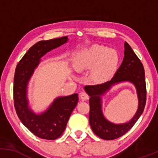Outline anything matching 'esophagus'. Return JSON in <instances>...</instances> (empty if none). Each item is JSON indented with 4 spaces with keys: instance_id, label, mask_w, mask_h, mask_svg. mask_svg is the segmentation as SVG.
I'll return each instance as SVG.
<instances>
[{
    "instance_id": "1",
    "label": "esophagus",
    "mask_w": 158,
    "mask_h": 158,
    "mask_svg": "<svg viewBox=\"0 0 158 158\" xmlns=\"http://www.w3.org/2000/svg\"><path fill=\"white\" fill-rule=\"evenodd\" d=\"M80 99L82 101L88 100V99H89V96L88 95V94L85 93V92H81L80 94Z\"/></svg>"
}]
</instances>
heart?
I'll return each instance as SVG.
<instances>
[{"label":"heart","mask_w":158,"mask_h":158,"mask_svg":"<svg viewBox=\"0 0 158 158\" xmlns=\"http://www.w3.org/2000/svg\"><path fill=\"white\" fill-rule=\"evenodd\" d=\"M118 61L119 57L115 50L94 44L76 55L73 59V66L79 73L91 69L90 79L94 82L102 83L113 75Z\"/></svg>","instance_id":"b5f03b06"}]
</instances>
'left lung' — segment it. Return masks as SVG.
I'll return each mask as SVG.
<instances>
[{
  "mask_svg": "<svg viewBox=\"0 0 158 158\" xmlns=\"http://www.w3.org/2000/svg\"><path fill=\"white\" fill-rule=\"evenodd\" d=\"M124 48V58L122 64L110 81L103 84L85 87V90L90 97L89 123L92 131L98 137L107 140L118 138L129 131L143 114L146 105V88L143 65L126 41ZM123 82L131 83L135 87L139 108L129 121L117 124L104 117L102 109V96L115 84Z\"/></svg>",
  "mask_w": 158,
  "mask_h": 158,
  "instance_id": "1",
  "label": "left lung"
}]
</instances>
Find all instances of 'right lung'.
I'll list each match as a JSON object with an SVG mask.
<instances>
[{
	"instance_id": "add662e5",
	"label": "right lung",
	"mask_w": 158,
	"mask_h": 158,
	"mask_svg": "<svg viewBox=\"0 0 158 158\" xmlns=\"http://www.w3.org/2000/svg\"><path fill=\"white\" fill-rule=\"evenodd\" d=\"M68 41V36L40 41L29 49L15 68L14 76V106L21 123L40 138L56 139L64 132L70 114L77 106V94L56 98L48 109L36 114L29 106L27 87L41 57Z\"/></svg>"
}]
</instances>
